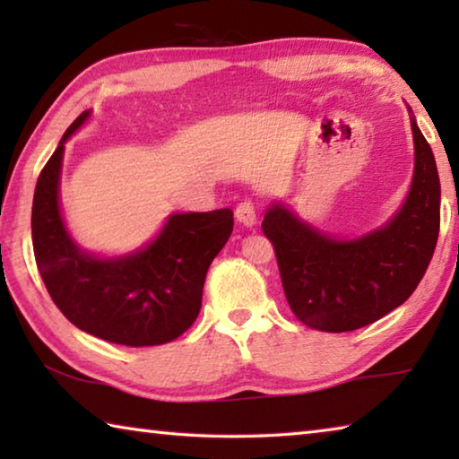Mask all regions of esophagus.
Returning a JSON list of instances; mask_svg holds the SVG:
<instances>
[{
    "instance_id": "34e87169",
    "label": "esophagus",
    "mask_w": 459,
    "mask_h": 459,
    "mask_svg": "<svg viewBox=\"0 0 459 459\" xmlns=\"http://www.w3.org/2000/svg\"><path fill=\"white\" fill-rule=\"evenodd\" d=\"M235 216L243 227H255V224H257V211H255V204L251 200L240 202L235 211Z\"/></svg>"
}]
</instances>
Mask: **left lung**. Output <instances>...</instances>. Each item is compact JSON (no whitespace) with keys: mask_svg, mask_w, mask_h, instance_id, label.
Here are the masks:
<instances>
[{"mask_svg":"<svg viewBox=\"0 0 459 459\" xmlns=\"http://www.w3.org/2000/svg\"><path fill=\"white\" fill-rule=\"evenodd\" d=\"M415 174L393 221L359 238H333L271 204L263 232L273 243L283 291L299 322L352 332L399 307L421 281L439 237V176L429 143L411 119Z\"/></svg>","mask_w":459,"mask_h":459,"instance_id":"left-lung-1","label":"left lung"}]
</instances>
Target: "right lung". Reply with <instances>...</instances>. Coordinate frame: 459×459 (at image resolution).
<instances>
[{
	"label": "right lung",
	"mask_w": 459,
	"mask_h": 459,
	"mask_svg": "<svg viewBox=\"0 0 459 459\" xmlns=\"http://www.w3.org/2000/svg\"><path fill=\"white\" fill-rule=\"evenodd\" d=\"M89 115L73 121L38 178L32 204L38 271L54 304L76 328L131 348L166 344L198 317L206 271L235 224L232 211L172 214L150 245L127 257L84 253L62 221L58 184L66 139Z\"/></svg>",
	"instance_id": "add662e5"
}]
</instances>
